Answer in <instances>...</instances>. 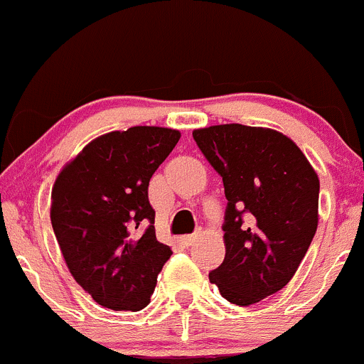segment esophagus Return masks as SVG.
<instances>
[{
	"label": "esophagus",
	"instance_id": "1",
	"mask_svg": "<svg viewBox=\"0 0 364 364\" xmlns=\"http://www.w3.org/2000/svg\"><path fill=\"white\" fill-rule=\"evenodd\" d=\"M196 239H198V233H191V235L182 237V242L186 244V246H193V244L196 242Z\"/></svg>",
	"mask_w": 364,
	"mask_h": 364
}]
</instances>
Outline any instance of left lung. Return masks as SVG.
I'll return each instance as SVG.
<instances>
[{
	"label": "left lung",
	"instance_id": "8db88e82",
	"mask_svg": "<svg viewBox=\"0 0 364 364\" xmlns=\"http://www.w3.org/2000/svg\"><path fill=\"white\" fill-rule=\"evenodd\" d=\"M193 138L228 200L226 255L208 279L232 304H255L282 290L303 262L318 225V177L299 146L272 129L212 125Z\"/></svg>",
	"mask_w": 364,
	"mask_h": 364
}]
</instances>
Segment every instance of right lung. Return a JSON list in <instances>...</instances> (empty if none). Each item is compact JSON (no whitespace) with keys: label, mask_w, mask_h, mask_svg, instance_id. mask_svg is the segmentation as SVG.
<instances>
[{"label":"right lung","mask_w":364,"mask_h":364,"mask_svg":"<svg viewBox=\"0 0 364 364\" xmlns=\"http://www.w3.org/2000/svg\"><path fill=\"white\" fill-rule=\"evenodd\" d=\"M181 139L138 125L99 136L53 186L51 223L68 271L97 304L139 311L150 303L171 247L156 237L149 182Z\"/></svg>","instance_id":"1"}]
</instances>
